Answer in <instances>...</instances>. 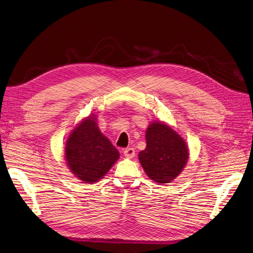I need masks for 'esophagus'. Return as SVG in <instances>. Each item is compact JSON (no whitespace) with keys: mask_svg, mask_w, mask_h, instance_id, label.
<instances>
[{"mask_svg":"<svg viewBox=\"0 0 253 253\" xmlns=\"http://www.w3.org/2000/svg\"><path fill=\"white\" fill-rule=\"evenodd\" d=\"M134 154H135V151H134V149H133L132 147H128V148H126V149L124 150V156H125L126 158H128V159L133 158Z\"/></svg>","mask_w":253,"mask_h":253,"instance_id":"1","label":"esophagus"}]
</instances>
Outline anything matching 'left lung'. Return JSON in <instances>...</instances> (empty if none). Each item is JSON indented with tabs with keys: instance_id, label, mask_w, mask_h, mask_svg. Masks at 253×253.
<instances>
[{
	"instance_id": "1",
	"label": "left lung",
	"mask_w": 253,
	"mask_h": 253,
	"mask_svg": "<svg viewBox=\"0 0 253 253\" xmlns=\"http://www.w3.org/2000/svg\"><path fill=\"white\" fill-rule=\"evenodd\" d=\"M146 148L138 153L145 172L157 183H170L185 167L188 149L183 138L169 126L152 123L146 131Z\"/></svg>"
}]
</instances>
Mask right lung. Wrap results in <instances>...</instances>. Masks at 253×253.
<instances>
[{
  "label": "right lung",
  "instance_id": "1",
  "mask_svg": "<svg viewBox=\"0 0 253 253\" xmlns=\"http://www.w3.org/2000/svg\"><path fill=\"white\" fill-rule=\"evenodd\" d=\"M92 119H85L73 130L65 148L71 172L90 184L101 180L120 157L117 148L101 133Z\"/></svg>",
  "mask_w": 253,
  "mask_h": 253
}]
</instances>
